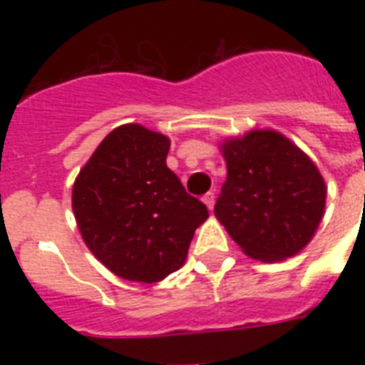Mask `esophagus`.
<instances>
[{"mask_svg":"<svg viewBox=\"0 0 365 365\" xmlns=\"http://www.w3.org/2000/svg\"><path fill=\"white\" fill-rule=\"evenodd\" d=\"M214 200H216V197H214V193H206L205 197H202V202H205L206 205V208H208V210H214Z\"/></svg>","mask_w":365,"mask_h":365,"instance_id":"34e87169","label":"esophagus"}]
</instances>
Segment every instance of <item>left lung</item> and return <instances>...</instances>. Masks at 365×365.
<instances>
[{
	"label": "left lung",
	"instance_id": "left-lung-1",
	"mask_svg": "<svg viewBox=\"0 0 365 365\" xmlns=\"http://www.w3.org/2000/svg\"><path fill=\"white\" fill-rule=\"evenodd\" d=\"M222 153L227 180L214 214L231 239L267 263L299 254L326 208V183L317 165L274 130L225 140Z\"/></svg>",
	"mask_w": 365,
	"mask_h": 365
}]
</instances>
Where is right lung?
<instances>
[{"label":"right lung","instance_id":"right-lung-1","mask_svg":"<svg viewBox=\"0 0 365 365\" xmlns=\"http://www.w3.org/2000/svg\"><path fill=\"white\" fill-rule=\"evenodd\" d=\"M170 140L142 125L117 126L83 166L71 193L77 227L94 257L132 282H160L185 263L206 206L166 166Z\"/></svg>","mask_w":365,"mask_h":365}]
</instances>
